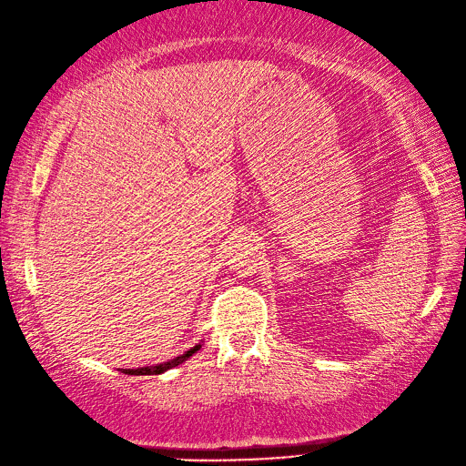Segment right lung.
Segmentation results:
<instances>
[{"mask_svg": "<svg viewBox=\"0 0 466 466\" xmlns=\"http://www.w3.org/2000/svg\"><path fill=\"white\" fill-rule=\"evenodd\" d=\"M197 350H201V341H198L197 346H193L191 350H187L185 354H180V356H177V358H173V360H168V362H163V364H157V366H145V368H135V370H122V372L125 374H130V376H153V374H163V372H167V370H170V368H175V366H178V364H183L185 360H188L191 358Z\"/></svg>", "mask_w": 466, "mask_h": 466, "instance_id": "obj_1", "label": "right lung"}]
</instances>
